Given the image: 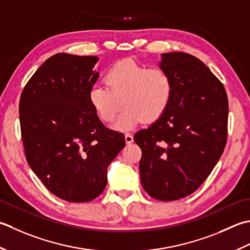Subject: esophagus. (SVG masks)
<instances>
[{"label": "esophagus", "instance_id": "esophagus-1", "mask_svg": "<svg viewBox=\"0 0 250 250\" xmlns=\"http://www.w3.org/2000/svg\"><path fill=\"white\" fill-rule=\"evenodd\" d=\"M125 141L126 144H131L132 141H134V138H132V136L130 134H125Z\"/></svg>", "mask_w": 250, "mask_h": 250}]
</instances>
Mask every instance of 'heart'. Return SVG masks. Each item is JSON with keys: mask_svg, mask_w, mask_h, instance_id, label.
Wrapping results in <instances>:
<instances>
[{"mask_svg": "<svg viewBox=\"0 0 250 250\" xmlns=\"http://www.w3.org/2000/svg\"><path fill=\"white\" fill-rule=\"evenodd\" d=\"M106 87L96 85L88 93V101L96 115L113 124L116 130H129L142 121L154 122L165 113L172 95V83L167 71L147 68L131 59L118 61L104 75Z\"/></svg>", "mask_w": 250, "mask_h": 250, "instance_id": "obj_1", "label": "heart"}]
</instances>
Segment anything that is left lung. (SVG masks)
Here are the masks:
<instances>
[{"mask_svg": "<svg viewBox=\"0 0 250 250\" xmlns=\"http://www.w3.org/2000/svg\"><path fill=\"white\" fill-rule=\"evenodd\" d=\"M172 95L165 113L137 131L142 188L160 201H176L195 192L223 153L228 138L229 103L225 86L205 63L187 53L163 54Z\"/></svg>", "mask_w": 250, "mask_h": 250, "instance_id": "1", "label": "left lung"}]
</instances>
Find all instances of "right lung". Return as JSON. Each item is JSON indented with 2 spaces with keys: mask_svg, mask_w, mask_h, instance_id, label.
<instances>
[{
  "mask_svg": "<svg viewBox=\"0 0 250 250\" xmlns=\"http://www.w3.org/2000/svg\"><path fill=\"white\" fill-rule=\"evenodd\" d=\"M96 56L56 54L35 71L19 101L20 130L30 167L61 200L85 203L106 186V168L125 146L91 109Z\"/></svg>",
  "mask_w": 250,
  "mask_h": 250,
  "instance_id": "add662e5",
  "label": "right lung"
}]
</instances>
